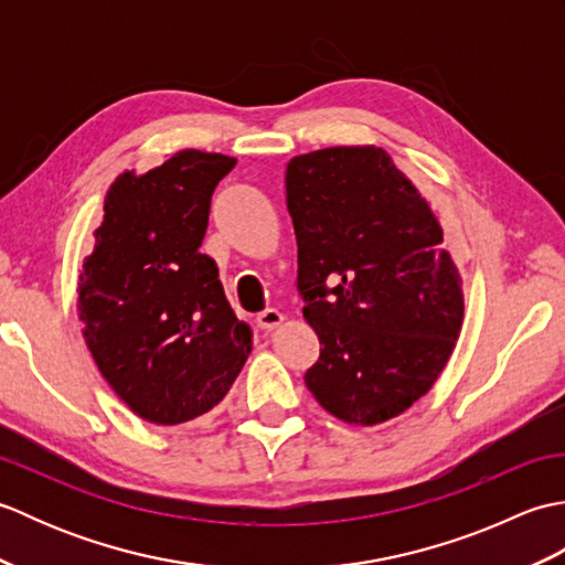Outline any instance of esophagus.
Wrapping results in <instances>:
<instances>
[{"label": "esophagus", "mask_w": 565, "mask_h": 565, "mask_svg": "<svg viewBox=\"0 0 565 565\" xmlns=\"http://www.w3.org/2000/svg\"><path fill=\"white\" fill-rule=\"evenodd\" d=\"M281 322H284V313H281V310H276V308L262 310V313L257 316V326H259L264 332L279 328Z\"/></svg>", "instance_id": "esophagus-1"}]
</instances>
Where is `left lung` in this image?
I'll list each match as a JSON object with an SVG mask.
<instances>
[{
  "mask_svg": "<svg viewBox=\"0 0 565 565\" xmlns=\"http://www.w3.org/2000/svg\"><path fill=\"white\" fill-rule=\"evenodd\" d=\"M286 206L296 289L322 344L306 386L342 423H386L431 388L461 332V276L437 215L374 146L298 154Z\"/></svg>",
  "mask_w": 565,
  "mask_h": 565,
  "instance_id": "obj_1",
  "label": "left lung"
}]
</instances>
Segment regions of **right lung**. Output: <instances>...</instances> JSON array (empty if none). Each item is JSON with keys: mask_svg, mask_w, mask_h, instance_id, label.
Returning <instances> with one entry per match:
<instances>
[{"mask_svg": "<svg viewBox=\"0 0 565 565\" xmlns=\"http://www.w3.org/2000/svg\"><path fill=\"white\" fill-rule=\"evenodd\" d=\"M235 158L179 150L146 174L124 172L106 191L104 221L79 274L84 340L130 411L154 425L206 415L231 391L252 350L201 255L211 196Z\"/></svg>", "mask_w": 565, "mask_h": 565, "instance_id": "right-lung-1", "label": "right lung"}]
</instances>
